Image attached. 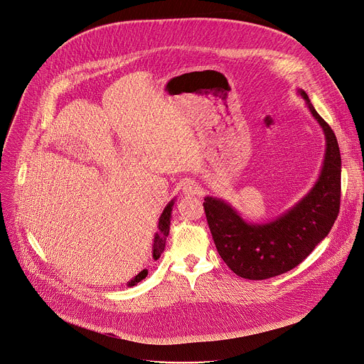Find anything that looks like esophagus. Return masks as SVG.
<instances>
[{
    "label": "esophagus",
    "instance_id": "1",
    "mask_svg": "<svg viewBox=\"0 0 364 364\" xmlns=\"http://www.w3.org/2000/svg\"><path fill=\"white\" fill-rule=\"evenodd\" d=\"M200 193V187L194 181H186L183 183V194L184 196H196Z\"/></svg>",
    "mask_w": 364,
    "mask_h": 364
}]
</instances>
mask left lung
Instances as JSON below:
<instances>
[{"mask_svg":"<svg viewBox=\"0 0 364 364\" xmlns=\"http://www.w3.org/2000/svg\"><path fill=\"white\" fill-rule=\"evenodd\" d=\"M325 134L322 168L314 187L268 223H251L223 198L207 196L204 210L217 251L241 278L261 281L298 267L332 230L341 208L342 159L338 139L306 92L298 89Z\"/></svg>","mask_w":364,"mask_h":364,"instance_id":"left-lung-1","label":"left lung"}]
</instances>
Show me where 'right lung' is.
<instances>
[{
	"label": "right lung",
	"mask_w": 364,
	"mask_h": 364,
	"mask_svg": "<svg viewBox=\"0 0 364 364\" xmlns=\"http://www.w3.org/2000/svg\"><path fill=\"white\" fill-rule=\"evenodd\" d=\"M174 203H176V198H173L163 210L160 218H159V231L154 234V240H153V250H151V255H153V259L157 261L160 258V255L163 254L164 251V247H166V240L168 237V232H170V220H171V211H173V207H174ZM149 271L147 269H143L141 272H139L134 278H132L129 282H127V287H134L137 285L140 281H143L146 277H147Z\"/></svg>",
	"instance_id": "obj_1"
}]
</instances>
